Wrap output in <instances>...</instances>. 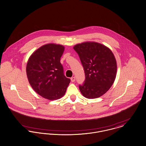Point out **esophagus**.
<instances>
[{
  "label": "esophagus",
  "mask_w": 146,
  "mask_h": 146,
  "mask_svg": "<svg viewBox=\"0 0 146 146\" xmlns=\"http://www.w3.org/2000/svg\"><path fill=\"white\" fill-rule=\"evenodd\" d=\"M70 79H71V82H74V81L76 80V78H75V77H73L71 78Z\"/></svg>",
  "instance_id": "obj_1"
}]
</instances>
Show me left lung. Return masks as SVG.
Wrapping results in <instances>:
<instances>
[{
    "label": "left lung",
    "mask_w": 146,
    "mask_h": 146,
    "mask_svg": "<svg viewBox=\"0 0 146 146\" xmlns=\"http://www.w3.org/2000/svg\"><path fill=\"white\" fill-rule=\"evenodd\" d=\"M73 49L78 54L86 79L79 90L88 99L104 94L112 86L117 74V62L112 50L101 43L86 42Z\"/></svg>",
    "instance_id": "8db88e82"
}]
</instances>
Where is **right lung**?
I'll return each mask as SVG.
<instances>
[{
    "label": "right lung",
    "instance_id": "right-lung-1",
    "mask_svg": "<svg viewBox=\"0 0 146 146\" xmlns=\"http://www.w3.org/2000/svg\"><path fill=\"white\" fill-rule=\"evenodd\" d=\"M64 46L55 43L42 45L32 54L26 67L34 90L48 100H56L66 93L70 79L64 75L60 59Z\"/></svg>",
    "mask_w": 146,
    "mask_h": 146
}]
</instances>
